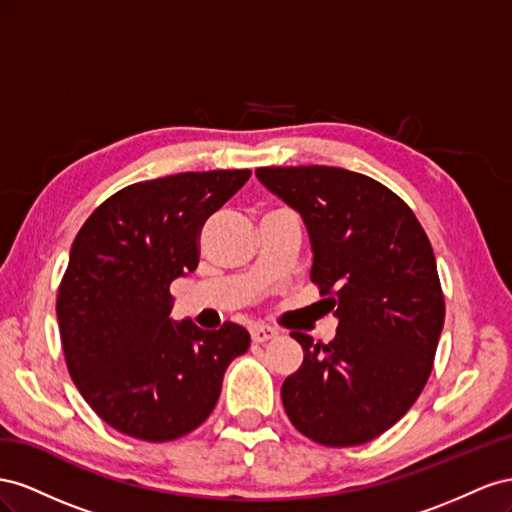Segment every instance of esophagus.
Instances as JSON below:
<instances>
[{"label": "esophagus", "mask_w": 512, "mask_h": 512, "mask_svg": "<svg viewBox=\"0 0 512 512\" xmlns=\"http://www.w3.org/2000/svg\"><path fill=\"white\" fill-rule=\"evenodd\" d=\"M276 334H279V332H276V328L266 326V324H255V326H251V337H253L255 343H266V341L274 339Z\"/></svg>", "instance_id": "obj_1"}]
</instances>
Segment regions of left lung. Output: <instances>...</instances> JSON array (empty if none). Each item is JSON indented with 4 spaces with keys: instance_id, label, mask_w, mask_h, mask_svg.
Returning <instances> with one entry per match:
<instances>
[{
    "instance_id": "left-lung-1",
    "label": "left lung",
    "mask_w": 512,
    "mask_h": 512,
    "mask_svg": "<svg viewBox=\"0 0 512 512\" xmlns=\"http://www.w3.org/2000/svg\"><path fill=\"white\" fill-rule=\"evenodd\" d=\"M257 180L296 210L309 233L311 281L339 319L304 352L281 388L300 433L324 446H358L410 410L433 369L444 296L431 242L384 184L341 167H261Z\"/></svg>"
}]
</instances>
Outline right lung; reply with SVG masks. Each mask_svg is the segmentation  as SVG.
<instances>
[{
  "label": "right lung",
  "mask_w": 512,
  "mask_h": 512,
  "mask_svg": "<svg viewBox=\"0 0 512 512\" xmlns=\"http://www.w3.org/2000/svg\"><path fill=\"white\" fill-rule=\"evenodd\" d=\"M248 178V169L188 171L130 184L72 242L57 296L62 347L72 382L113 429L145 442L191 433L251 345L231 321L201 330L169 317V285L197 268L201 225Z\"/></svg>",
  "instance_id": "obj_1"
}]
</instances>
